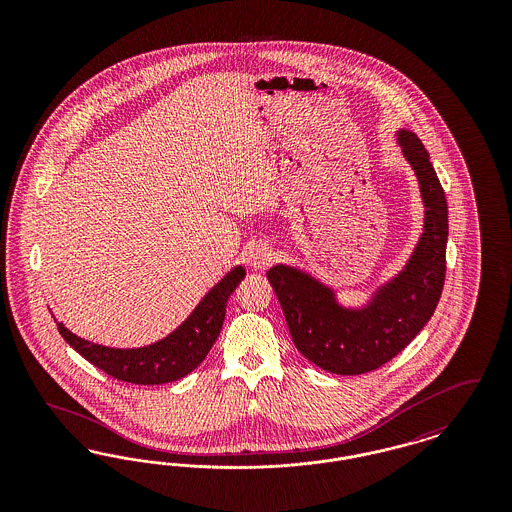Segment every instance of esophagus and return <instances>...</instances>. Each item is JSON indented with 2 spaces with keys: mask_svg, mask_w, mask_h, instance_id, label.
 Returning <instances> with one entry per match:
<instances>
[{
  "mask_svg": "<svg viewBox=\"0 0 512 512\" xmlns=\"http://www.w3.org/2000/svg\"><path fill=\"white\" fill-rule=\"evenodd\" d=\"M247 261H249V267L255 268V270L267 268L272 261V249L267 244L253 245L247 251Z\"/></svg>",
  "mask_w": 512,
  "mask_h": 512,
  "instance_id": "34e87169",
  "label": "esophagus"
}]
</instances>
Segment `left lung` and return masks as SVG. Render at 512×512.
Wrapping results in <instances>:
<instances>
[{
    "label": "left lung",
    "instance_id": "8db88e82",
    "mask_svg": "<svg viewBox=\"0 0 512 512\" xmlns=\"http://www.w3.org/2000/svg\"><path fill=\"white\" fill-rule=\"evenodd\" d=\"M395 136L416 174L424 203V228L405 267L361 307L341 305L334 288L303 268H268V282L295 347L332 374L355 376L386 365L432 318L443 290L449 234L445 192L418 136L403 128Z\"/></svg>",
    "mask_w": 512,
    "mask_h": 512
}]
</instances>
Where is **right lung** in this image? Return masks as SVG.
Returning <instances> with one entry per match:
<instances>
[{"instance_id":"add662e5","label":"right lung","mask_w":512,"mask_h":512,"mask_svg":"<svg viewBox=\"0 0 512 512\" xmlns=\"http://www.w3.org/2000/svg\"><path fill=\"white\" fill-rule=\"evenodd\" d=\"M242 265L232 268L197 303L192 315L163 340L144 347H107L78 338L63 322L57 330L86 361L109 376L138 386H157L180 380L195 370L219 338L230 293L244 280Z\"/></svg>"}]
</instances>
